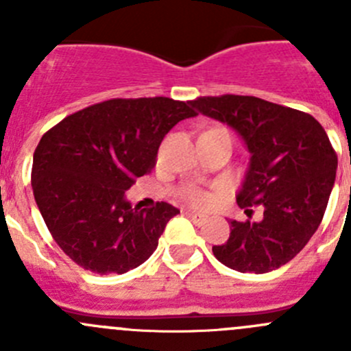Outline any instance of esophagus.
<instances>
[{
	"label": "esophagus",
	"mask_w": 351,
	"mask_h": 351,
	"mask_svg": "<svg viewBox=\"0 0 351 351\" xmlns=\"http://www.w3.org/2000/svg\"><path fill=\"white\" fill-rule=\"evenodd\" d=\"M185 214H186V217H190V219H192V221L193 222H195V224H198V226H200V224H204V222L205 221H207V215H204V214H198V212H185Z\"/></svg>",
	"instance_id": "1"
}]
</instances>
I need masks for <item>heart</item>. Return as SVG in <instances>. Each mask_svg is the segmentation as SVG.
I'll return each mask as SVG.
<instances>
[{"label": "heart", "instance_id": "1", "mask_svg": "<svg viewBox=\"0 0 351 351\" xmlns=\"http://www.w3.org/2000/svg\"><path fill=\"white\" fill-rule=\"evenodd\" d=\"M183 200L189 202L190 205H197V207H202L208 202V195L205 190L198 189V186H189V189L183 192Z\"/></svg>", "mask_w": 351, "mask_h": 351}]
</instances>
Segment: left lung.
Instances as JSON below:
<instances>
[{"label": "left lung", "mask_w": 351, "mask_h": 351, "mask_svg": "<svg viewBox=\"0 0 351 351\" xmlns=\"http://www.w3.org/2000/svg\"><path fill=\"white\" fill-rule=\"evenodd\" d=\"M204 115L238 130L251 153L238 205L247 221L212 253L241 274H267L289 263L319 228L335 185L338 156L313 115L256 97L221 95L190 101ZM253 204L264 219L250 221Z\"/></svg>", "instance_id": "1"}]
</instances>
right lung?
Listing matches in <instances>:
<instances>
[{
  "label": "right lung",
  "instance_id": "add662e5",
  "mask_svg": "<svg viewBox=\"0 0 351 351\" xmlns=\"http://www.w3.org/2000/svg\"><path fill=\"white\" fill-rule=\"evenodd\" d=\"M190 101L112 98L71 113L42 136L32 189L45 226L84 270L125 274L143 265L180 210L166 202L130 207L123 193L153 171L162 137L195 117Z\"/></svg>",
  "mask_w": 351,
  "mask_h": 351
}]
</instances>
